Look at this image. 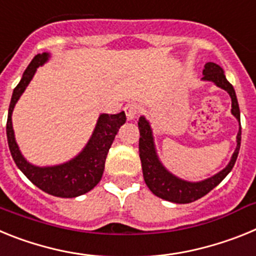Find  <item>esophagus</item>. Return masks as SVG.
I'll list each match as a JSON object with an SVG mask.
<instances>
[{
  "mask_svg": "<svg viewBox=\"0 0 256 256\" xmlns=\"http://www.w3.org/2000/svg\"><path fill=\"white\" fill-rule=\"evenodd\" d=\"M124 112H126V118H128V120H133V119H136L137 114L140 112V108L136 105V104L130 102L124 106Z\"/></svg>",
  "mask_w": 256,
  "mask_h": 256,
  "instance_id": "esophagus-1",
  "label": "esophagus"
}]
</instances>
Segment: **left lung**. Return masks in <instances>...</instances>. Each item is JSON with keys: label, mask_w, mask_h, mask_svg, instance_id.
Returning <instances> with one entry per match:
<instances>
[{"label": "left lung", "mask_w": 256, "mask_h": 256, "mask_svg": "<svg viewBox=\"0 0 256 256\" xmlns=\"http://www.w3.org/2000/svg\"><path fill=\"white\" fill-rule=\"evenodd\" d=\"M202 74H204L202 80L212 82L219 88L228 92L230 100H232L230 112L234 114V116L240 123V108L238 102H237L236 92L234 90V86L230 84L226 78L223 69L216 62H206L204 70H202ZM138 130L140 159H141L144 182L154 195L162 198V200L176 202V204H188L192 201H196L198 198H201L202 196L209 194L214 187L218 186L234 168L237 156H238L240 146H241V126H240L238 133H237L236 150H234L227 166L208 180H200V182H188V180L176 177L162 164V162L158 158V154H156L152 130H151L150 123L144 116H141L138 119Z\"/></svg>", "instance_id": "left-lung-1"}]
</instances>
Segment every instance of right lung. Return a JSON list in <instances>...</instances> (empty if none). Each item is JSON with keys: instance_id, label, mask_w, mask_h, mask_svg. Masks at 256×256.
Listing matches in <instances>:
<instances>
[{"instance_id": "add662e5", "label": "right lung", "mask_w": 256, "mask_h": 256, "mask_svg": "<svg viewBox=\"0 0 256 256\" xmlns=\"http://www.w3.org/2000/svg\"><path fill=\"white\" fill-rule=\"evenodd\" d=\"M48 58L50 54L46 52L36 55L22 74L19 84L14 90L8 108L6 134L14 162L33 184L56 198H72L87 194L100 182L105 169V160L108 148H112L115 136L119 128L126 123V118L124 112L114 115L101 114L86 148L74 159L64 164L54 166H36L26 162L15 141L11 116L14 108L30 83L32 78L34 76L37 68L44 65Z\"/></svg>"}]
</instances>
